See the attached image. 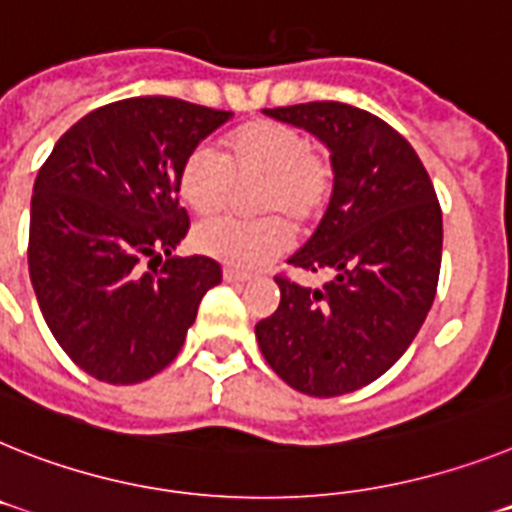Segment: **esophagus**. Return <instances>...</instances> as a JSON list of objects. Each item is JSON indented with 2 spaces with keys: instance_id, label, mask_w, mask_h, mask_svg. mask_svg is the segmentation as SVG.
<instances>
[{
  "instance_id": "34e87169",
  "label": "esophagus",
  "mask_w": 512,
  "mask_h": 512,
  "mask_svg": "<svg viewBox=\"0 0 512 512\" xmlns=\"http://www.w3.org/2000/svg\"><path fill=\"white\" fill-rule=\"evenodd\" d=\"M223 278L229 283H239V281H249V273H244V270H236V268H223Z\"/></svg>"
}]
</instances>
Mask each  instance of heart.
Segmentation results:
<instances>
[{
  "mask_svg": "<svg viewBox=\"0 0 512 512\" xmlns=\"http://www.w3.org/2000/svg\"><path fill=\"white\" fill-rule=\"evenodd\" d=\"M234 176H265L257 197L260 210L281 213L296 226L315 221L333 192L330 158L312 148L302 132L273 119L231 130L223 137V158L210 148L190 150L176 174V190L192 213L210 216L226 205ZM281 216L210 218L197 226L192 242L197 252L231 268H260L291 247V229Z\"/></svg>",
  "mask_w": 512,
  "mask_h": 512,
  "instance_id": "b5f03b06",
  "label": "heart"
}]
</instances>
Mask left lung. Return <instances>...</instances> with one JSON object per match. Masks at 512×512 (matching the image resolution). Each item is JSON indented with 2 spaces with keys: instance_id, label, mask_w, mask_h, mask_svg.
I'll use <instances>...</instances> for the list:
<instances>
[{
  "instance_id": "obj_1",
  "label": "left lung",
  "mask_w": 512,
  "mask_h": 512,
  "mask_svg": "<svg viewBox=\"0 0 512 512\" xmlns=\"http://www.w3.org/2000/svg\"><path fill=\"white\" fill-rule=\"evenodd\" d=\"M330 150L333 195L289 265L330 273L322 289L276 276L281 304L255 325L265 362L315 398L385 375L435 302L442 210L427 169L388 122L338 101L263 109Z\"/></svg>"
}]
</instances>
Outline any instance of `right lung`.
I'll return each mask as SVG.
<instances>
[{
	"label": "right lung",
	"instance_id": "add662e5",
	"mask_svg": "<svg viewBox=\"0 0 512 512\" xmlns=\"http://www.w3.org/2000/svg\"><path fill=\"white\" fill-rule=\"evenodd\" d=\"M231 111L137 96L90 111L33 184L28 270L51 336L111 385L158 375L182 351L221 265L174 257L190 231L176 174Z\"/></svg>",
	"mask_w": 512,
	"mask_h": 512
}]
</instances>
